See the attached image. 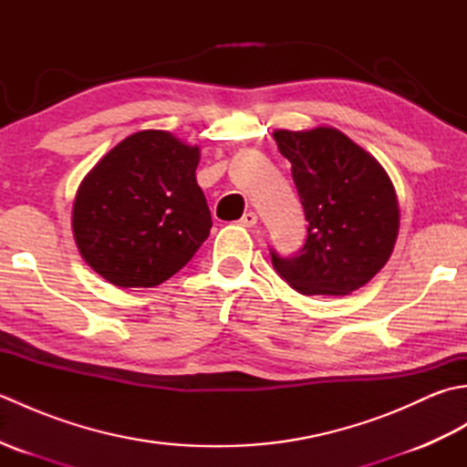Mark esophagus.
<instances>
[{"label":"esophagus","mask_w":467,"mask_h":467,"mask_svg":"<svg viewBox=\"0 0 467 467\" xmlns=\"http://www.w3.org/2000/svg\"><path fill=\"white\" fill-rule=\"evenodd\" d=\"M256 223H259V216H256V213H253V211L244 213V214H243V218H241V224H243V226H246V228H249V226H254Z\"/></svg>","instance_id":"1"}]
</instances>
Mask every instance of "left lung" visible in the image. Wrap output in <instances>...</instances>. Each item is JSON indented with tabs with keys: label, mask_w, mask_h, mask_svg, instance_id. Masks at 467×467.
Returning <instances> with one entry per match:
<instances>
[{
	"label": "left lung",
	"mask_w": 467,
	"mask_h": 467,
	"mask_svg": "<svg viewBox=\"0 0 467 467\" xmlns=\"http://www.w3.org/2000/svg\"><path fill=\"white\" fill-rule=\"evenodd\" d=\"M291 162L305 208L306 243L273 266L303 295L341 296L361 289L389 261L400 233V202L373 154L333 126L275 130Z\"/></svg>",
	"instance_id": "obj_1"
}]
</instances>
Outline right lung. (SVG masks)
<instances>
[{"mask_svg":"<svg viewBox=\"0 0 467 467\" xmlns=\"http://www.w3.org/2000/svg\"><path fill=\"white\" fill-rule=\"evenodd\" d=\"M201 148L166 130H140L96 162L78 186V251L116 286H156L192 259L213 218L196 182Z\"/></svg>","mask_w":467,"mask_h":467,"instance_id":"add662e5","label":"right lung"}]
</instances>
